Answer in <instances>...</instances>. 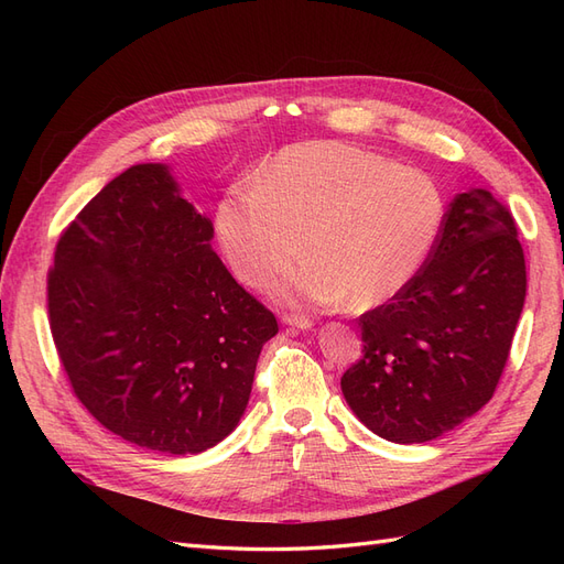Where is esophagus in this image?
Masks as SVG:
<instances>
[{
  "mask_svg": "<svg viewBox=\"0 0 564 564\" xmlns=\"http://www.w3.org/2000/svg\"><path fill=\"white\" fill-rule=\"evenodd\" d=\"M282 322L286 324V327H296V329H311L313 322L305 317V315H296V313H286L282 315Z\"/></svg>",
  "mask_w": 564,
  "mask_h": 564,
  "instance_id": "1",
  "label": "esophagus"
}]
</instances>
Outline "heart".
I'll list each match as a JSON object with an SVG mask.
<instances>
[{
	"label": "heart",
	"mask_w": 564,
	"mask_h": 564,
	"mask_svg": "<svg viewBox=\"0 0 564 564\" xmlns=\"http://www.w3.org/2000/svg\"><path fill=\"white\" fill-rule=\"evenodd\" d=\"M445 197L416 169L348 143L286 145L216 207V232L232 272L272 284L286 301L369 311L395 299L433 253Z\"/></svg>",
	"instance_id": "heart-1"
}]
</instances>
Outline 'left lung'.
<instances>
[{"label": "left lung", "instance_id": "obj_1", "mask_svg": "<svg viewBox=\"0 0 564 564\" xmlns=\"http://www.w3.org/2000/svg\"><path fill=\"white\" fill-rule=\"evenodd\" d=\"M524 294L513 216L482 187L458 193L419 275L360 317L362 360L340 377L352 414L379 437L414 445L480 412L501 379Z\"/></svg>", "mask_w": 564, "mask_h": 564}]
</instances>
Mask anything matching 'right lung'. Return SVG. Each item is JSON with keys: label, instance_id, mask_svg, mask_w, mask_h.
<instances>
[{"label": "right lung", "instance_id": "right-lung-1", "mask_svg": "<svg viewBox=\"0 0 564 564\" xmlns=\"http://www.w3.org/2000/svg\"><path fill=\"white\" fill-rule=\"evenodd\" d=\"M166 164H135L79 212L48 272V322L77 400L131 445L199 454L249 404L278 319L212 249Z\"/></svg>", "mask_w": 564, "mask_h": 564}]
</instances>
